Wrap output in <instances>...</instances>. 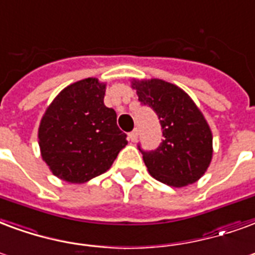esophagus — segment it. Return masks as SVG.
<instances>
[{"mask_svg":"<svg viewBox=\"0 0 255 255\" xmlns=\"http://www.w3.org/2000/svg\"><path fill=\"white\" fill-rule=\"evenodd\" d=\"M128 140H129V142H136V140H137V131H136V129H133L132 132L128 133Z\"/></svg>","mask_w":255,"mask_h":255,"instance_id":"obj_1","label":"esophagus"}]
</instances>
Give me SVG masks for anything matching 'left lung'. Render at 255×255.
<instances>
[{
  "label": "left lung",
  "mask_w": 255,
  "mask_h": 255,
  "mask_svg": "<svg viewBox=\"0 0 255 255\" xmlns=\"http://www.w3.org/2000/svg\"><path fill=\"white\" fill-rule=\"evenodd\" d=\"M139 101L156 113L163 140L156 150L144 151L148 173L166 185L182 188L200 180L212 159V132L193 100L166 81L132 80Z\"/></svg>",
  "instance_id": "1"
}]
</instances>
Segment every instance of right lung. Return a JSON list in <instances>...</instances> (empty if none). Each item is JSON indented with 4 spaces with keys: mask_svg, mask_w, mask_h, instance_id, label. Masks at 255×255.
I'll list each match as a JSON object with an SVG mask.
<instances>
[{
    "mask_svg": "<svg viewBox=\"0 0 255 255\" xmlns=\"http://www.w3.org/2000/svg\"><path fill=\"white\" fill-rule=\"evenodd\" d=\"M104 96V82L81 80L62 90L43 115L37 133L41 158L60 180L84 184L103 174L128 143Z\"/></svg>",
    "mask_w": 255,
    "mask_h": 255,
    "instance_id": "1",
    "label": "right lung"
}]
</instances>
